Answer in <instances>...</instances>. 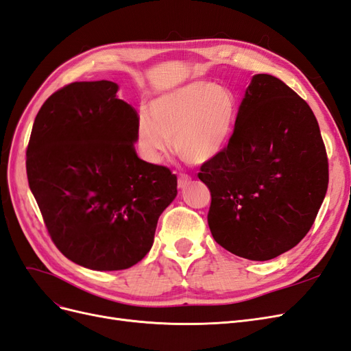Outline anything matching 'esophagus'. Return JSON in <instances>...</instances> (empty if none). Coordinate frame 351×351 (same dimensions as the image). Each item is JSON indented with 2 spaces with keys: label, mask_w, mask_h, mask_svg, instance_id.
Instances as JSON below:
<instances>
[{
  "label": "esophagus",
  "mask_w": 351,
  "mask_h": 351,
  "mask_svg": "<svg viewBox=\"0 0 351 351\" xmlns=\"http://www.w3.org/2000/svg\"><path fill=\"white\" fill-rule=\"evenodd\" d=\"M190 176H187V174H178V187L180 189H184L189 183H190Z\"/></svg>",
  "instance_id": "34e87169"
}]
</instances>
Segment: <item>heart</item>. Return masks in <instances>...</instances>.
<instances>
[{
  "mask_svg": "<svg viewBox=\"0 0 351 351\" xmlns=\"http://www.w3.org/2000/svg\"><path fill=\"white\" fill-rule=\"evenodd\" d=\"M236 120L234 95L210 80H192L152 99L149 114L139 112L136 145L147 162L161 161L173 142L184 161L202 164L227 146Z\"/></svg>",
  "mask_w": 351,
  "mask_h": 351,
  "instance_id": "1",
  "label": "heart"
}]
</instances>
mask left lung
<instances>
[{
  "label": "left lung",
  "mask_w": 351,
  "mask_h": 351,
  "mask_svg": "<svg viewBox=\"0 0 351 351\" xmlns=\"http://www.w3.org/2000/svg\"><path fill=\"white\" fill-rule=\"evenodd\" d=\"M208 224L219 246L269 261L309 232L328 189V156L309 105L271 76H253L228 145L200 165Z\"/></svg>",
  "instance_id": "8db88e82"
}]
</instances>
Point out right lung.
<instances>
[{
    "label": "right lung",
    "instance_id": "1",
    "mask_svg": "<svg viewBox=\"0 0 351 351\" xmlns=\"http://www.w3.org/2000/svg\"><path fill=\"white\" fill-rule=\"evenodd\" d=\"M110 80L74 82L42 105L26 173L51 240L95 271L133 267L151 250L177 177L136 154V110Z\"/></svg>",
    "mask_w": 351,
    "mask_h": 351
}]
</instances>
